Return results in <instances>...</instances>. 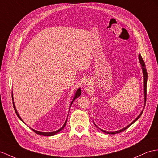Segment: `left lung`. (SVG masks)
I'll return each instance as SVG.
<instances>
[{
  "mask_svg": "<svg viewBox=\"0 0 158 158\" xmlns=\"http://www.w3.org/2000/svg\"><path fill=\"white\" fill-rule=\"evenodd\" d=\"M139 63L141 64V68H142V71H143V83H144V99H145V102H146V95H147V90H146V88H147V79H148V73H147V70H146V68H145V63L143 61V60L142 59V57H141V56L140 55H139ZM143 111H141V114L139 115V116L137 117V118L133 121L132 123H131L129 125H128L127 126H126L125 127L123 128L120 129V130H118V131H105V130H102V129H101L103 132L106 133H108V134H116V133H120L121 131H123L124 130H125V129H127L129 126H130L131 125H132L133 123L135 122V121H136L137 119H138L140 116L141 115V114H142L143 113ZM95 124V123H94ZM95 126L97 127V125L95 124Z\"/></svg>",
  "mask_w": 158,
  "mask_h": 158,
  "instance_id": "1",
  "label": "left lung"
}]
</instances>
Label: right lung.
<instances>
[{
  "label": "right lung",
  "instance_id": "1",
  "mask_svg": "<svg viewBox=\"0 0 158 158\" xmlns=\"http://www.w3.org/2000/svg\"><path fill=\"white\" fill-rule=\"evenodd\" d=\"M81 94V88H79L77 90V91H76V93H75V96H74V98H73V101L71 102V106H70V107L71 106V105H72V103H73V102H74V101L75 100V99H77V98H79V97L80 96V95ZM12 99H13V93H12ZM13 107H14V109H15V112H16V114H17V116L19 117V118L21 119L23 122V121L22 120V119L20 118V116H19V114H18V112H17V110H16V107H15V103H14V102H13ZM67 119H66V121H65V123H64V125H63V127H61V128H60L59 129H58V130H56V131H52V132H41V131H37V130H35V129H32L31 128V129L32 130H33L35 133H37V134H39V135H44V136H52V135H55V134H56V133H59V131H60L62 130V129L65 127V125H66V123H67Z\"/></svg>",
  "mask_w": 158,
  "mask_h": 158
}]
</instances>
